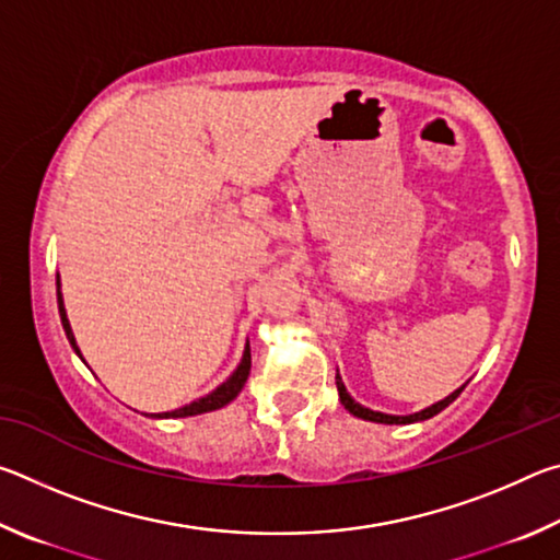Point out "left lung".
Listing matches in <instances>:
<instances>
[{
  "label": "left lung",
  "mask_w": 560,
  "mask_h": 560,
  "mask_svg": "<svg viewBox=\"0 0 560 560\" xmlns=\"http://www.w3.org/2000/svg\"><path fill=\"white\" fill-rule=\"evenodd\" d=\"M336 385H338V397H340V402H343V407H346V410H348L350 415H355V417H363V420H371V422H383V424H410V422L430 420V417H434V415H438V412H442L444 407H447L450 402L457 400L459 393L464 390V387H459V390H454L450 397H444V400H440L438 405L428 407V410H422V412H415V415L397 417V415H383V412H373V410H368V407L358 405V402L353 400V397L348 395V390H346L343 381H340V375L336 377Z\"/></svg>",
  "instance_id": "8db88e82"
}]
</instances>
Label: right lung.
I'll return each instance as SVG.
<instances>
[{
    "mask_svg": "<svg viewBox=\"0 0 560 560\" xmlns=\"http://www.w3.org/2000/svg\"><path fill=\"white\" fill-rule=\"evenodd\" d=\"M56 287H59V281H56ZM56 299H59V314H61V324H63V330H66V338H69V343L73 346L75 353L81 355L79 346H75V338L71 334V326H69V318H66V308H63V299H61V289H56ZM249 371H252V350L249 346L244 348V358L242 363L236 371L230 375V381L222 383L220 387H217L214 393H210L207 397H200V400L189 402L185 407H179V410H173V412H165V415H155V417H189V415H200V412H210V410H220V407H224L226 402H232L236 395L242 393V387L246 383V377H249Z\"/></svg>",
    "mask_w": 560,
    "mask_h": 560,
    "instance_id": "obj_1",
    "label": "right lung"
}]
</instances>
